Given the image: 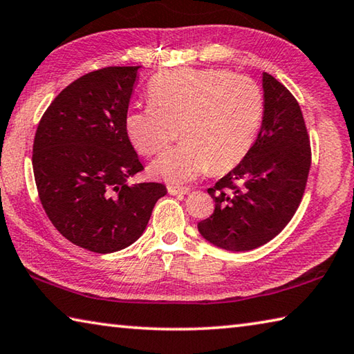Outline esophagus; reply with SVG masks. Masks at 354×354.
<instances>
[{"label":"esophagus","mask_w":354,"mask_h":354,"mask_svg":"<svg viewBox=\"0 0 354 354\" xmlns=\"http://www.w3.org/2000/svg\"><path fill=\"white\" fill-rule=\"evenodd\" d=\"M169 194L170 195H187L190 194V189L187 187H176V185H169Z\"/></svg>","instance_id":"34e87169"}]
</instances>
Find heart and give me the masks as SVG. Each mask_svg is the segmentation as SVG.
Instances as JSON below:
<instances>
[{
	"instance_id": "1",
	"label": "heart",
	"mask_w": 354,
	"mask_h": 354,
	"mask_svg": "<svg viewBox=\"0 0 354 354\" xmlns=\"http://www.w3.org/2000/svg\"><path fill=\"white\" fill-rule=\"evenodd\" d=\"M145 107L129 111L124 129L137 151L151 156V173L171 184L189 183L209 169L221 173L247 156L261 128V88L247 76L226 70L176 68L148 84Z\"/></svg>"
}]
</instances>
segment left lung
<instances>
[{
	"mask_svg": "<svg viewBox=\"0 0 354 354\" xmlns=\"http://www.w3.org/2000/svg\"><path fill=\"white\" fill-rule=\"evenodd\" d=\"M263 117L257 139L227 175L207 189L215 201L211 217L198 223L209 243L250 251L277 237L303 198L310 147L297 100L262 73Z\"/></svg>",
	"mask_w": 354,
	"mask_h": 354,
	"instance_id": "obj_1",
	"label": "left lung"
}]
</instances>
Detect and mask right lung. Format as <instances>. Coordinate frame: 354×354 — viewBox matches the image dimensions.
Segmentation results:
<instances>
[{"label": "right lung", "instance_id": "right-lung-1", "mask_svg": "<svg viewBox=\"0 0 354 354\" xmlns=\"http://www.w3.org/2000/svg\"><path fill=\"white\" fill-rule=\"evenodd\" d=\"M139 68L81 76L57 95L35 133L32 169L41 206L65 239L93 253L133 245L167 195L164 184L128 183L143 170L124 129Z\"/></svg>", "mask_w": 354, "mask_h": 354}]
</instances>
